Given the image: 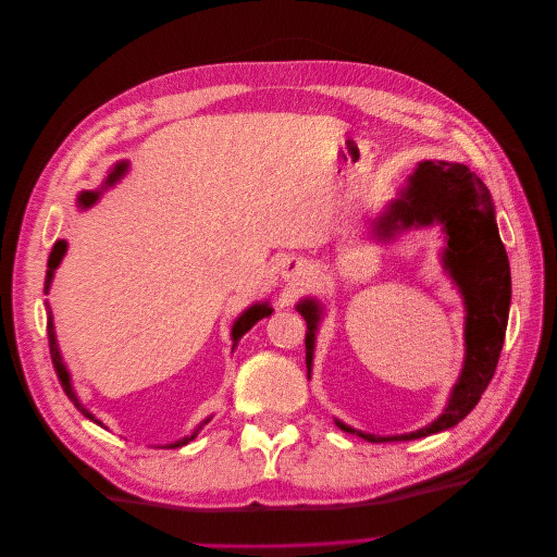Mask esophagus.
<instances>
[{"mask_svg":"<svg viewBox=\"0 0 557 557\" xmlns=\"http://www.w3.org/2000/svg\"><path fill=\"white\" fill-rule=\"evenodd\" d=\"M283 276L287 281H304L306 278V264L304 262H295V260H287L283 264Z\"/></svg>","mask_w":557,"mask_h":557,"instance_id":"esophagus-1","label":"esophagus"}]
</instances>
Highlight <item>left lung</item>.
Returning <instances> with one entry per match:
<instances>
[{"instance_id":"8db88e82","label":"left lung","mask_w":557,"mask_h":557,"mask_svg":"<svg viewBox=\"0 0 557 557\" xmlns=\"http://www.w3.org/2000/svg\"><path fill=\"white\" fill-rule=\"evenodd\" d=\"M401 226H426L442 222L448 235L444 251V264L458 281L467 304V358L458 385L454 387L442 417L431 426L394 437H376L349 429L347 423L335 421L342 431L356 433L367 442H406L446 431L462 421L487 389L498 356L506 339L508 310H510V264L503 247L496 224L490 193L483 181L465 165L419 163L410 176L408 190L396 199L387 213L379 220L381 235H389ZM306 320V364L310 376L314 326L320 320V308L314 301L297 306Z\"/></svg>"}]
</instances>
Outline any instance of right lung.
I'll return each mask as SVG.
<instances>
[{
  "instance_id": "obj_1",
  "label": "right lung",
  "mask_w": 557,
  "mask_h": 557,
  "mask_svg": "<svg viewBox=\"0 0 557 557\" xmlns=\"http://www.w3.org/2000/svg\"><path fill=\"white\" fill-rule=\"evenodd\" d=\"M126 172V163H120V165H115V170L111 172V176H109V181H106V185H113L122 174ZM97 197H99V193H82V197H78V203L82 206H90V203H95L97 201ZM65 243L63 240H59L57 245H54V249H51V253H49V260H47V276H45V289H49V283H51V276H54V270L59 268V262H61V258H63V253H65ZM272 312V308H268V304H262V306H251L240 320L235 322V326H233V347L237 342H240V337L258 322V320H262V317H268ZM47 339H49V354H51V362H54V369H57V376H59V381H61V387L65 389V394H67V399L76 406V410H82L88 419H92V421H97L82 404H78V399H76V394H74V389H72V385H70V376H67V369L63 367V362H61V356H59V347H57V335H54V322H51V310H49V306H47ZM99 423V421H97ZM197 435V433H195ZM195 435H190V437H185V440H178L176 444H172V448H176V446H183V444H188Z\"/></svg>"
}]
</instances>
